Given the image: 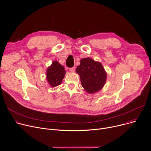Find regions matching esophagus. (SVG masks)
Returning <instances> with one entry per match:
<instances>
[{"label":"esophagus","mask_w":151,"mask_h":151,"mask_svg":"<svg viewBox=\"0 0 151 151\" xmlns=\"http://www.w3.org/2000/svg\"><path fill=\"white\" fill-rule=\"evenodd\" d=\"M75 70V67L70 68V71H71V72H74Z\"/></svg>","instance_id":"34e87169"}]
</instances>
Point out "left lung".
Here are the masks:
<instances>
[{
  "instance_id": "obj_1",
  "label": "left lung",
  "mask_w": 151,
  "mask_h": 151,
  "mask_svg": "<svg viewBox=\"0 0 151 151\" xmlns=\"http://www.w3.org/2000/svg\"><path fill=\"white\" fill-rule=\"evenodd\" d=\"M76 71L80 76L83 87L88 93L100 91L106 82V73L101 63L91 58L82 59Z\"/></svg>"
}]
</instances>
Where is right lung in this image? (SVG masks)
<instances>
[{"instance_id":"right-lung-1","label":"right lung","mask_w":151,"mask_h":151,"mask_svg":"<svg viewBox=\"0 0 151 151\" xmlns=\"http://www.w3.org/2000/svg\"><path fill=\"white\" fill-rule=\"evenodd\" d=\"M64 68L58 61H54L47 69L46 78L52 87L58 86L62 81L65 74Z\"/></svg>"}]
</instances>
